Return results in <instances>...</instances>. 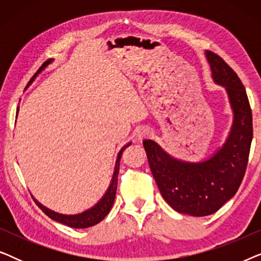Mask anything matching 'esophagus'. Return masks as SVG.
Here are the masks:
<instances>
[{
    "instance_id": "1",
    "label": "esophagus",
    "mask_w": 261,
    "mask_h": 261,
    "mask_svg": "<svg viewBox=\"0 0 261 261\" xmlns=\"http://www.w3.org/2000/svg\"><path fill=\"white\" fill-rule=\"evenodd\" d=\"M148 134H149V130H148V128L141 127V128H139V129L137 130V138L139 139V140H141V139L146 138V137H147Z\"/></svg>"
}]
</instances>
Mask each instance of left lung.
<instances>
[{
  "instance_id": "obj_1",
  "label": "left lung",
  "mask_w": 261,
  "mask_h": 261,
  "mask_svg": "<svg viewBox=\"0 0 261 261\" xmlns=\"http://www.w3.org/2000/svg\"><path fill=\"white\" fill-rule=\"evenodd\" d=\"M212 80L223 87L233 113L226 140L198 162L178 159L158 142L145 139L149 169L167 204L190 216L216 213L237 194L248 163L253 138L252 112L244 84L233 69L215 53L205 51Z\"/></svg>"
}]
</instances>
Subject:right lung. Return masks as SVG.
<instances>
[{"label": "right lung", "mask_w": 261, "mask_h": 261, "mask_svg": "<svg viewBox=\"0 0 261 261\" xmlns=\"http://www.w3.org/2000/svg\"><path fill=\"white\" fill-rule=\"evenodd\" d=\"M53 60L55 59L47 60V62H46L44 65H42L40 69L38 70V72L35 73L33 78L30 81L27 88L30 87L32 83H33V81L37 78V76L41 72V71H44L46 67L49 65V64L53 63ZM17 113H19V108H17ZM130 144L132 142H128V144L124 145L123 147L120 149L119 153H117L115 167H114V173H113L112 180H110L109 187H108V189H107V191L105 192V195H103L102 197L99 198V201L96 203V204L92 205L91 208L84 210V212H82V213L73 214V215H66V214H60V213L55 212V210L46 208V206L42 205L37 198L33 197L34 202L37 203V205L39 206V208H40L42 212H44L46 215L49 217V219L55 220V221H57V222L66 224V226H69V227L88 228V227H92V226H95V224L99 223L107 215H108L110 209H112V206L114 204V201H115L116 189H117V177H119V171H120V159H121V155H122L123 149L126 148L127 146H129Z\"/></svg>", "instance_id": "right-lung-1"}]
</instances>
